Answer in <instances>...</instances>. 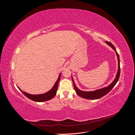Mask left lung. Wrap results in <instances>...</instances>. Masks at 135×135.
<instances>
[{
    "mask_svg": "<svg viewBox=\"0 0 135 135\" xmlns=\"http://www.w3.org/2000/svg\"><path fill=\"white\" fill-rule=\"evenodd\" d=\"M105 43L110 47H112L113 50L116 53V55L118 58V71L117 73L116 76L115 78V79H114V80L113 81V82L107 87L102 88L99 89H96V90L93 91H81L78 88V87L76 86V85L75 84L74 79L73 78V76H71L73 85H74V88L75 90L76 94L80 97L84 98V99H89V100H96V99H100L101 97L104 96L105 95H107V93H108L110 91H111L113 89V88L115 86V85L117 83L118 80H119V78L120 76V60H119V55H118V54L117 53L115 47H114L111 43L109 42H105Z\"/></svg>",
    "mask_w": 135,
    "mask_h": 135,
    "instance_id": "8db88e82",
    "label": "left lung"
}]
</instances>
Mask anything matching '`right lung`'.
I'll use <instances>...</instances> for the list:
<instances>
[{"label":"right lung","instance_id":"add662e5","mask_svg":"<svg viewBox=\"0 0 135 135\" xmlns=\"http://www.w3.org/2000/svg\"><path fill=\"white\" fill-rule=\"evenodd\" d=\"M61 73H60V74H59L57 80V81H56V83H55L54 85L53 86L52 89H51V90L47 92L46 93H44L43 94H39V95H31V94H29V93H26L25 92L22 91L21 89H20L18 87V88L21 91V92H22V93L24 95L26 96L29 99L34 101L44 102V101L50 100L55 96L56 94L57 93V88H58V84H59V80H60V78H61Z\"/></svg>","mask_w":135,"mask_h":135}]
</instances>
